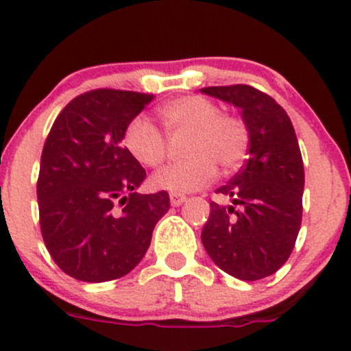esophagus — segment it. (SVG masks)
Instances as JSON below:
<instances>
[{
    "instance_id": "obj_1",
    "label": "esophagus",
    "mask_w": 351,
    "mask_h": 351,
    "mask_svg": "<svg viewBox=\"0 0 351 351\" xmlns=\"http://www.w3.org/2000/svg\"><path fill=\"white\" fill-rule=\"evenodd\" d=\"M186 202V196L181 193H170V205L179 206Z\"/></svg>"
}]
</instances>
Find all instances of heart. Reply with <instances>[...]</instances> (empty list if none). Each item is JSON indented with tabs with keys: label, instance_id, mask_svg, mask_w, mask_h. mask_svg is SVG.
Returning <instances> with one entry per match:
<instances>
[{
	"label": "heart",
	"instance_id": "heart-1",
	"mask_svg": "<svg viewBox=\"0 0 351 351\" xmlns=\"http://www.w3.org/2000/svg\"><path fill=\"white\" fill-rule=\"evenodd\" d=\"M169 136L188 134L186 160L165 167L153 176L156 189L188 193L205 188L213 181L217 165L223 170L239 167L248 152L245 123L202 96H181L158 108ZM123 145L141 165L156 169L167 155V139L155 123L139 115L131 120L123 134Z\"/></svg>",
	"mask_w": 351,
	"mask_h": 351
}]
</instances>
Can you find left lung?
Returning <instances> with one entry per match:
<instances>
[{
	"label": "left lung",
	"mask_w": 351,
	"mask_h": 351,
	"mask_svg": "<svg viewBox=\"0 0 351 351\" xmlns=\"http://www.w3.org/2000/svg\"><path fill=\"white\" fill-rule=\"evenodd\" d=\"M241 110L248 160L217 193L231 205L210 203L202 241L217 267L241 281H258L281 269L302 226L305 186L298 139L276 99L246 84L203 88Z\"/></svg>",
	"instance_id": "1"
}]
</instances>
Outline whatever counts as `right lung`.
<instances>
[{
  "label": "right lung",
  "instance_id": "add662e5",
  "mask_svg": "<svg viewBox=\"0 0 351 351\" xmlns=\"http://www.w3.org/2000/svg\"><path fill=\"white\" fill-rule=\"evenodd\" d=\"M153 95L95 89L60 112L46 138L38 179L41 234L70 278L105 282L145 256L167 191L139 195L146 172L122 145L132 119Z\"/></svg>",
  "mask_w": 351,
  "mask_h": 351
}]
</instances>
